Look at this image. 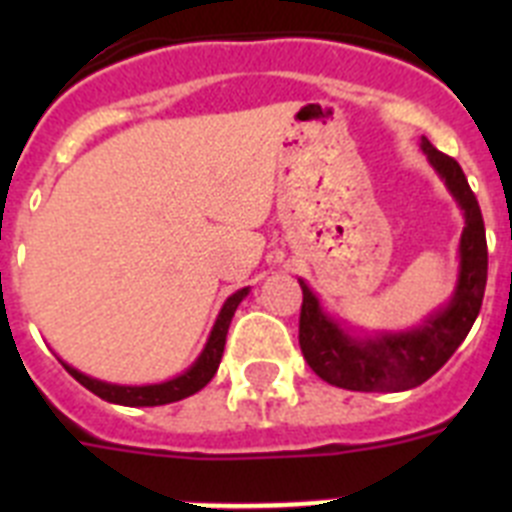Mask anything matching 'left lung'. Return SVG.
I'll use <instances>...</instances> for the list:
<instances>
[{"label": "left lung", "instance_id": "8db88e82", "mask_svg": "<svg viewBox=\"0 0 512 512\" xmlns=\"http://www.w3.org/2000/svg\"><path fill=\"white\" fill-rule=\"evenodd\" d=\"M420 148L464 215L454 295L415 328L356 336L346 323L325 312L318 295L307 287L305 279H300L302 356L312 372L333 387L354 392L413 390L451 359L482 307L487 284V238L477 197L454 158L436 151L428 138L420 140Z\"/></svg>", "mask_w": 512, "mask_h": 512}]
</instances>
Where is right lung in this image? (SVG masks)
<instances>
[{
    "label": "right lung",
    "instance_id": "1",
    "mask_svg": "<svg viewBox=\"0 0 512 512\" xmlns=\"http://www.w3.org/2000/svg\"><path fill=\"white\" fill-rule=\"evenodd\" d=\"M251 289L243 287L238 292L228 297L217 312V320L210 330V338H207L202 354L197 356L187 372H182L179 377L166 379V382L158 384H112L102 382V379H94L89 374L79 372L74 366H69L66 361H61L63 369L71 374L79 384H84L89 392H94L97 397L107 402H115V405H125V408H156V405H169V402L184 400V397L200 392L212 377H215L220 359H223L225 351V336H228L230 320H233L235 310L243 302V297L248 295Z\"/></svg>",
    "mask_w": 512,
    "mask_h": 512
}]
</instances>
